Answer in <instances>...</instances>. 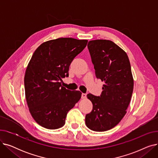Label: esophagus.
<instances>
[{
	"instance_id": "34e87169",
	"label": "esophagus",
	"mask_w": 158,
	"mask_h": 158,
	"mask_svg": "<svg viewBox=\"0 0 158 158\" xmlns=\"http://www.w3.org/2000/svg\"><path fill=\"white\" fill-rule=\"evenodd\" d=\"M81 98H82V99L86 98V94H82V95H81Z\"/></svg>"
}]
</instances>
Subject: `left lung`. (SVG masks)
<instances>
[{"instance_id":"left-lung-1","label":"left lung","mask_w":158,"mask_h":158,"mask_svg":"<svg viewBox=\"0 0 158 158\" xmlns=\"http://www.w3.org/2000/svg\"><path fill=\"white\" fill-rule=\"evenodd\" d=\"M88 48L96 77L104 85L100 97L87 95L93 110L86 115V125L94 131H108L127 113L134 86L131 64L126 52L112 41H89Z\"/></svg>"}]
</instances>
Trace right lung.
I'll list each match as a JSON object with an SVG mask.
<instances>
[{
    "label": "right lung",
    "mask_w": 158,
    "mask_h": 158,
    "mask_svg": "<svg viewBox=\"0 0 158 158\" xmlns=\"http://www.w3.org/2000/svg\"><path fill=\"white\" fill-rule=\"evenodd\" d=\"M87 43V40L60 38L41 44L33 54L24 85L29 110L40 126L48 129L63 127L67 113L80 100L81 92L66 89L61 82Z\"/></svg>",
    "instance_id": "obj_1"
}]
</instances>
